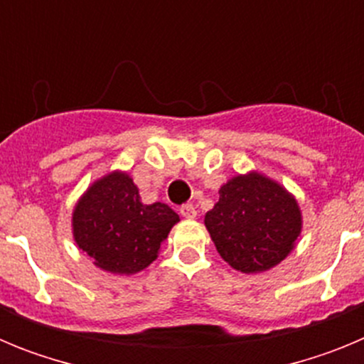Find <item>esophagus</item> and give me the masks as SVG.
<instances>
[{"label": "esophagus", "instance_id": "1", "mask_svg": "<svg viewBox=\"0 0 364 364\" xmlns=\"http://www.w3.org/2000/svg\"><path fill=\"white\" fill-rule=\"evenodd\" d=\"M180 215L188 220H193V218H197V210H195V205L193 204H184L180 208Z\"/></svg>", "mask_w": 364, "mask_h": 364}]
</instances>
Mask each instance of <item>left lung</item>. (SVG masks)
Masks as SVG:
<instances>
[{"label": "left lung", "instance_id": "1", "mask_svg": "<svg viewBox=\"0 0 364 364\" xmlns=\"http://www.w3.org/2000/svg\"><path fill=\"white\" fill-rule=\"evenodd\" d=\"M218 195L204 224L231 268L262 273L290 255L301 235L302 213L284 186L250 171L228 180Z\"/></svg>", "mask_w": 364, "mask_h": 364}]
</instances>
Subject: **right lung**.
I'll return each instance as SVG.
<instances>
[{"label": "right lung", "mask_w": 364, "mask_h": 364, "mask_svg": "<svg viewBox=\"0 0 364 364\" xmlns=\"http://www.w3.org/2000/svg\"><path fill=\"white\" fill-rule=\"evenodd\" d=\"M178 220L167 204H144L127 173L111 171L95 180L74 205L73 237L96 268L133 275L159 257Z\"/></svg>", "instance_id": "1"}]
</instances>
